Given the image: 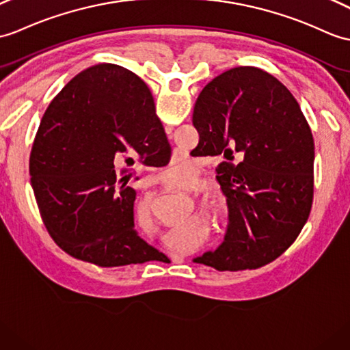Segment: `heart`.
Listing matches in <instances>:
<instances>
[{
	"label": "heart",
	"mask_w": 350,
	"mask_h": 350,
	"mask_svg": "<svg viewBox=\"0 0 350 350\" xmlns=\"http://www.w3.org/2000/svg\"><path fill=\"white\" fill-rule=\"evenodd\" d=\"M192 176H193L192 165L188 164V162H185V164H174L173 167H170L164 173V180L170 185H177L180 182L191 180ZM215 212H219V210H215Z\"/></svg>",
	"instance_id": "obj_1"
}]
</instances>
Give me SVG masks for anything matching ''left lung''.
<instances>
[{"label":"left lung","instance_id":"8db88e82","mask_svg":"<svg viewBox=\"0 0 350 350\" xmlns=\"http://www.w3.org/2000/svg\"><path fill=\"white\" fill-rule=\"evenodd\" d=\"M192 124L200 134L195 150L224 158L216 178L230 219L222 245L193 262L219 271L270 264L295 241L312 210L314 144L299 104L267 71L235 67L204 86Z\"/></svg>","mask_w":350,"mask_h":350}]
</instances>
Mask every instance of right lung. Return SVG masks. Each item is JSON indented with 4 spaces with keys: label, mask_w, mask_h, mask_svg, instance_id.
Listing matches in <instances>:
<instances>
[{
    "label": "right lung",
    "mask_w": 350,
    "mask_h": 350,
    "mask_svg": "<svg viewBox=\"0 0 350 350\" xmlns=\"http://www.w3.org/2000/svg\"><path fill=\"white\" fill-rule=\"evenodd\" d=\"M143 80L115 64L79 72L49 104L29 157L31 186L53 241L98 267L148 262L158 250L134 228L135 191L119 164L170 161ZM128 168H120L125 174Z\"/></svg>",
    "instance_id": "right-lung-1"
}]
</instances>
